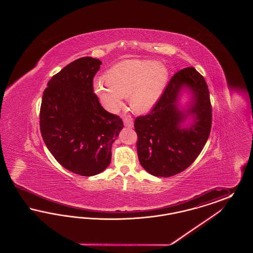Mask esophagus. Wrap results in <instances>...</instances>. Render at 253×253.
Segmentation results:
<instances>
[{"label": "esophagus", "instance_id": "1", "mask_svg": "<svg viewBox=\"0 0 253 253\" xmlns=\"http://www.w3.org/2000/svg\"><path fill=\"white\" fill-rule=\"evenodd\" d=\"M123 122H124V125H125L126 127H128V128H132V126H133L132 119L130 116H128V115H125V116L123 117Z\"/></svg>", "mask_w": 253, "mask_h": 253}]
</instances>
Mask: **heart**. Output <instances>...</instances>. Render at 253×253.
Returning a JSON list of instances; mask_svg holds the SVG:
<instances>
[{
    "instance_id": "b5f03b06",
    "label": "heart",
    "mask_w": 253,
    "mask_h": 253,
    "mask_svg": "<svg viewBox=\"0 0 253 253\" xmlns=\"http://www.w3.org/2000/svg\"><path fill=\"white\" fill-rule=\"evenodd\" d=\"M168 69L156 60H130L119 62L106 74V82L94 84L96 96L110 111L121 107L124 96L136 112L153 107L168 81Z\"/></svg>"
}]
</instances>
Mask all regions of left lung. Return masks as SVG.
<instances>
[{
    "label": "left lung",
    "instance_id": "8db88e82",
    "mask_svg": "<svg viewBox=\"0 0 253 253\" xmlns=\"http://www.w3.org/2000/svg\"><path fill=\"white\" fill-rule=\"evenodd\" d=\"M193 92V101L187 113L193 124L183 128L186 118L176 106L180 88ZM211 104L204 77L193 67L175 73L155 106L145 116L134 120L137 134L136 150L140 165L155 176L175 175L191 166L199 156L211 128Z\"/></svg>",
    "mask_w": 253,
    "mask_h": 253
}]
</instances>
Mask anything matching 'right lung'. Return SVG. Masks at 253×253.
Segmentation results:
<instances>
[{"label":"right lung","instance_id":"1","mask_svg":"<svg viewBox=\"0 0 253 253\" xmlns=\"http://www.w3.org/2000/svg\"><path fill=\"white\" fill-rule=\"evenodd\" d=\"M100 64L84 57L62 68L49 81L40 111L41 133L50 153L62 167L83 176L108 167L112 145L123 128L121 118L103 108L94 93Z\"/></svg>","mask_w":253,"mask_h":253}]
</instances>
